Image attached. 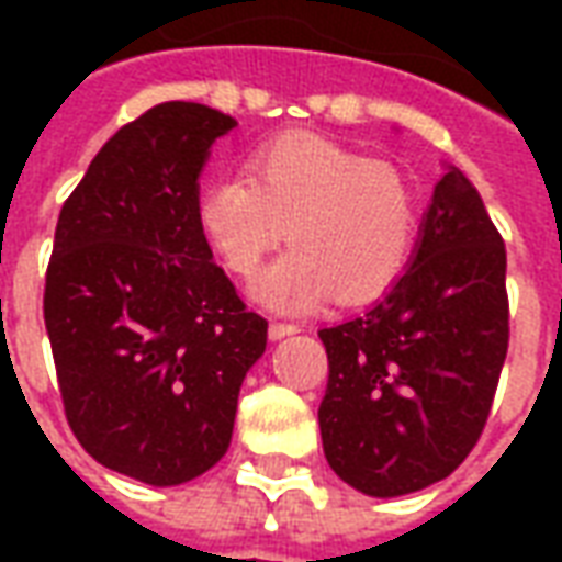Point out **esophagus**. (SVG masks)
<instances>
[{"instance_id":"esophagus-1","label":"esophagus","mask_w":562,"mask_h":562,"mask_svg":"<svg viewBox=\"0 0 562 562\" xmlns=\"http://www.w3.org/2000/svg\"><path fill=\"white\" fill-rule=\"evenodd\" d=\"M270 340H282V337H292L297 334V325H289V322H270Z\"/></svg>"}]
</instances>
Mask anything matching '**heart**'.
<instances>
[{"mask_svg":"<svg viewBox=\"0 0 562 562\" xmlns=\"http://www.w3.org/2000/svg\"><path fill=\"white\" fill-rule=\"evenodd\" d=\"M198 222L237 277L252 280L289 234L294 249L258 277V301L301 313L330 292L364 304L409 265L418 207L389 161L318 135H282L249 159V180L220 177L198 195Z\"/></svg>","mask_w":562,"mask_h":562,"instance_id":"obj_1","label":"heart"}]
</instances>
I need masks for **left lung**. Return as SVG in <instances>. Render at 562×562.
<instances>
[{"mask_svg": "<svg viewBox=\"0 0 562 562\" xmlns=\"http://www.w3.org/2000/svg\"><path fill=\"white\" fill-rule=\"evenodd\" d=\"M318 337L330 470L367 496H403L458 470L484 430L508 349L506 246L482 195L446 165L409 268Z\"/></svg>", "mask_w": 562, "mask_h": 562, "instance_id": "8db88e82", "label": "left lung"}]
</instances>
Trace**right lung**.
I'll return each instance as SVG.
<instances>
[{
  "label": "right lung",
  "instance_id": "1",
  "mask_svg": "<svg viewBox=\"0 0 562 562\" xmlns=\"http://www.w3.org/2000/svg\"><path fill=\"white\" fill-rule=\"evenodd\" d=\"M234 126L207 104L149 108L99 149L56 222L44 325L68 427L153 487L220 463L268 346L198 222V177Z\"/></svg>",
  "mask_w": 562,
  "mask_h": 562
}]
</instances>
